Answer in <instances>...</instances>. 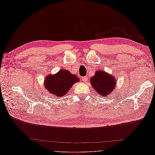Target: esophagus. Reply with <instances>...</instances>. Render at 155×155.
I'll use <instances>...</instances> for the list:
<instances>
[{
    "label": "esophagus",
    "instance_id": "esophagus-1",
    "mask_svg": "<svg viewBox=\"0 0 155 155\" xmlns=\"http://www.w3.org/2000/svg\"><path fill=\"white\" fill-rule=\"evenodd\" d=\"M88 79V77H87V76L83 77V78H82V80H83L84 82H85V83H87V82Z\"/></svg>",
    "mask_w": 155,
    "mask_h": 155
}]
</instances>
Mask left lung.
I'll return each instance as SVG.
<instances>
[{
	"label": "left lung",
	"instance_id": "1",
	"mask_svg": "<svg viewBox=\"0 0 155 155\" xmlns=\"http://www.w3.org/2000/svg\"><path fill=\"white\" fill-rule=\"evenodd\" d=\"M116 79L113 76L101 70H97L95 75L91 78V83L98 94L105 98L110 95L116 85Z\"/></svg>",
	"mask_w": 155,
	"mask_h": 155
}]
</instances>
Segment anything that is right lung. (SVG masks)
I'll return each instance as SVG.
<instances>
[{"label": "right lung", "mask_w": 155, "mask_h": 155, "mask_svg": "<svg viewBox=\"0 0 155 155\" xmlns=\"http://www.w3.org/2000/svg\"><path fill=\"white\" fill-rule=\"evenodd\" d=\"M79 81L76 75L68 70H61L54 75H48L45 80V87L51 94L62 97L68 92L75 83Z\"/></svg>", "instance_id": "obj_1"}]
</instances>
